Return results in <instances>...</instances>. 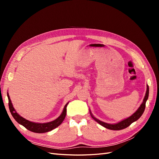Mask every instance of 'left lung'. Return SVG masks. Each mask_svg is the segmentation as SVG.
Wrapping results in <instances>:
<instances>
[{
    "mask_svg": "<svg viewBox=\"0 0 159 159\" xmlns=\"http://www.w3.org/2000/svg\"><path fill=\"white\" fill-rule=\"evenodd\" d=\"M148 91H149V89H148V86L147 85V91H146V94L145 98H144L143 102L142 103V104L141 105V106L139 107V109L136 111V112H134L131 116H130L129 117L123 120V121H120L117 123L115 124H109V123H104L100 120L96 119L95 117H94L93 116V115L91 114V111H90V114L91 115V117L95 120V121H97L99 124H100L101 125H102L103 127L107 128L108 129H111V130H121L123 129H125L127 127H129L130 125H131L132 123L136 121L137 120H138L139 118L141 117V115H143L144 111H145V105H146V102L147 100L148 99Z\"/></svg>",
    "mask_w": 159,
    "mask_h": 159,
    "instance_id": "left-lung-1",
    "label": "left lung"
}]
</instances>
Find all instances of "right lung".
<instances>
[{
    "mask_svg": "<svg viewBox=\"0 0 159 159\" xmlns=\"http://www.w3.org/2000/svg\"><path fill=\"white\" fill-rule=\"evenodd\" d=\"M7 96L8 99V106L10 111L14 119L19 123L22 125L24 127L28 130H29L30 131L37 133H46L52 131V130L54 129L60 125L61 123L63 122L64 119L66 117V111H67V105H68V103H67L64 108L63 111H62L61 114L60 115L59 117H57L54 121H52L51 122L46 123H34L32 121H28V120L23 118L21 117L20 115H18L16 111L13 107V105L12 104L11 100L10 99V96L8 95V93H7Z\"/></svg>",
    "mask_w": 159,
    "mask_h": 159,
    "instance_id": "right-lung-1",
    "label": "right lung"
}]
</instances>
